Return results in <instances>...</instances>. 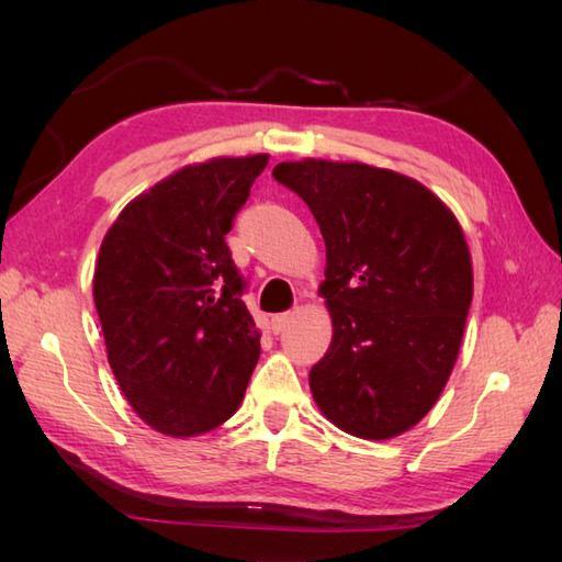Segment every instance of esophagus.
<instances>
[{
	"instance_id": "obj_1",
	"label": "esophagus",
	"mask_w": 562,
	"mask_h": 562,
	"mask_svg": "<svg viewBox=\"0 0 562 562\" xmlns=\"http://www.w3.org/2000/svg\"><path fill=\"white\" fill-rule=\"evenodd\" d=\"M290 318H292L290 312H288V314H274V316L270 318V330H272V333H282L284 326L290 324Z\"/></svg>"
}]
</instances>
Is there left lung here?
Wrapping results in <instances>:
<instances>
[{
  "label": "left lung",
  "mask_w": 562,
  "mask_h": 562,
  "mask_svg": "<svg viewBox=\"0 0 562 562\" xmlns=\"http://www.w3.org/2000/svg\"><path fill=\"white\" fill-rule=\"evenodd\" d=\"M272 178L306 202L326 241L333 340L308 372L314 401L355 437H396L429 413L457 362L473 296L461 226L389 169L304 159Z\"/></svg>",
  "instance_id": "left-lung-1"
}]
</instances>
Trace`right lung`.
Wrapping results in <instances>:
<instances>
[{"label": "right lung", "mask_w": 562, "mask_h": 562, "mask_svg": "<svg viewBox=\"0 0 562 562\" xmlns=\"http://www.w3.org/2000/svg\"><path fill=\"white\" fill-rule=\"evenodd\" d=\"M268 154L186 166L135 198L105 234L93 302L113 374L135 413L171 437L236 413L260 355L224 236Z\"/></svg>", "instance_id": "right-lung-1"}]
</instances>
